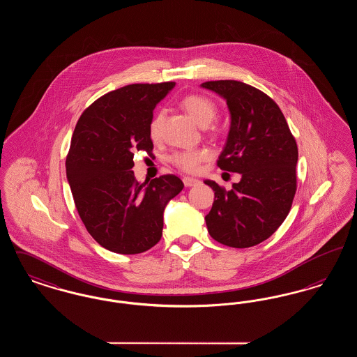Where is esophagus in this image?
<instances>
[{"label":"esophagus","mask_w":357,"mask_h":357,"mask_svg":"<svg viewBox=\"0 0 357 357\" xmlns=\"http://www.w3.org/2000/svg\"><path fill=\"white\" fill-rule=\"evenodd\" d=\"M183 183H185V186L186 187H194L198 186L201 182L198 181V179H195V178H190V176H185L183 178Z\"/></svg>","instance_id":"1"}]
</instances>
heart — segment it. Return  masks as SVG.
<instances>
[{
	"instance_id": "obj_1",
	"label": "heart",
	"mask_w": 357,
	"mask_h": 357,
	"mask_svg": "<svg viewBox=\"0 0 357 357\" xmlns=\"http://www.w3.org/2000/svg\"><path fill=\"white\" fill-rule=\"evenodd\" d=\"M181 105L187 114L202 127L208 126L213 120L215 119L218 112L215 102L201 93L186 95L182 99ZM163 121H165V109L160 108L153 114L149 124V135L153 140L159 139V136L162 134ZM208 158H210V151L207 149H195V150H185V151L171 153L170 162L171 165L175 166L178 170L192 174L199 170L201 165Z\"/></svg>"
}]
</instances>
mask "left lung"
Segmentation results:
<instances>
[{
  "label": "left lung",
  "mask_w": 357,
  "mask_h": 357,
  "mask_svg": "<svg viewBox=\"0 0 357 357\" xmlns=\"http://www.w3.org/2000/svg\"><path fill=\"white\" fill-rule=\"evenodd\" d=\"M226 99L231 124L217 166L239 172L226 191L214 181V204L206 215L210 236L230 248H250L268 239L288 217L297 190L298 149L277 102L237 80L206 82Z\"/></svg>",
  "instance_id": "obj_1"
}]
</instances>
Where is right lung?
Wrapping results in <instances>:
<instances>
[{
	"instance_id": "1",
	"label": "right lung",
	"mask_w": 357,
	"mask_h": 357,
	"mask_svg": "<svg viewBox=\"0 0 357 357\" xmlns=\"http://www.w3.org/2000/svg\"><path fill=\"white\" fill-rule=\"evenodd\" d=\"M174 82L130 84L85 108L75 127L66 169L86 231L107 250L137 255L162 237L163 211L183 182L172 174L139 183L134 153H153L149 124Z\"/></svg>"
}]
</instances>
